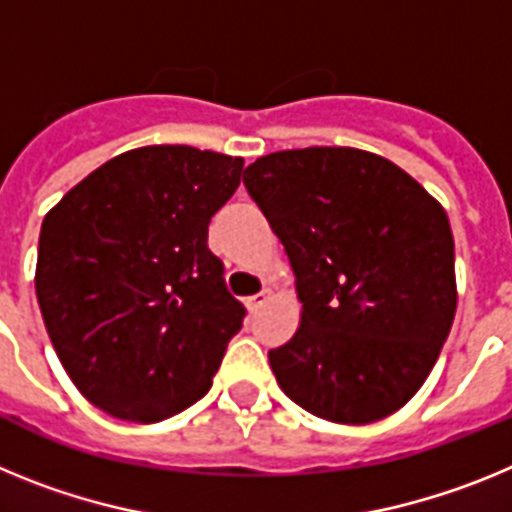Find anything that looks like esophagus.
I'll use <instances>...</instances> for the list:
<instances>
[{
  "instance_id": "1",
  "label": "esophagus",
  "mask_w": 512,
  "mask_h": 512,
  "mask_svg": "<svg viewBox=\"0 0 512 512\" xmlns=\"http://www.w3.org/2000/svg\"><path fill=\"white\" fill-rule=\"evenodd\" d=\"M269 300V292H259V295H251V297H246V307H248V312H259V307L264 305V302Z\"/></svg>"
}]
</instances>
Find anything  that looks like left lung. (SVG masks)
Returning a JSON list of instances; mask_svg holds the SVG:
<instances>
[{"mask_svg":"<svg viewBox=\"0 0 512 512\" xmlns=\"http://www.w3.org/2000/svg\"><path fill=\"white\" fill-rule=\"evenodd\" d=\"M282 241L302 320L269 351L289 400L330 423L400 410L431 374L456 312L454 235L400 166L356 148H302L243 174Z\"/></svg>","mask_w":512,"mask_h":512,"instance_id":"left-lung-1","label":"left lung"}]
</instances>
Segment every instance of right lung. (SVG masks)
<instances>
[{
    "mask_svg": "<svg viewBox=\"0 0 512 512\" xmlns=\"http://www.w3.org/2000/svg\"><path fill=\"white\" fill-rule=\"evenodd\" d=\"M243 158L192 146L122 153L43 220L35 292L53 348L92 405L158 423L205 397L246 307L207 246Z\"/></svg>",
    "mask_w": 512,
    "mask_h": 512,
    "instance_id": "right-lung-1",
    "label": "right lung"
}]
</instances>
